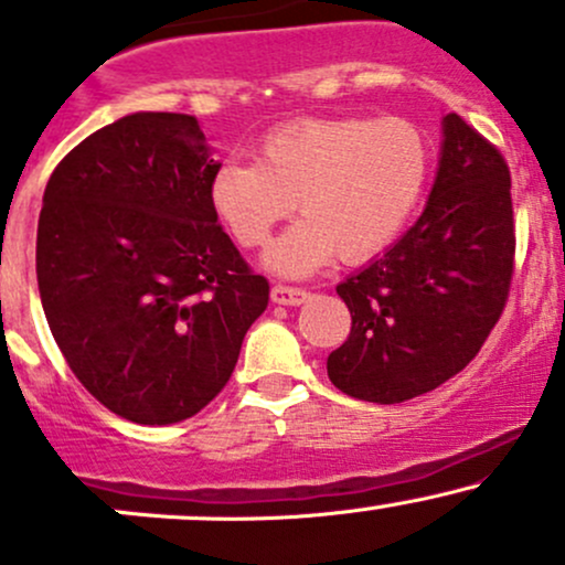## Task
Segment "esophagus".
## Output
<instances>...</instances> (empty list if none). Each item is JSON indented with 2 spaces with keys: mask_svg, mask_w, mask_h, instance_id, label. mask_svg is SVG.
<instances>
[{
  "mask_svg": "<svg viewBox=\"0 0 565 565\" xmlns=\"http://www.w3.org/2000/svg\"><path fill=\"white\" fill-rule=\"evenodd\" d=\"M309 298L311 292H306V289L300 287H287V284H276V287L270 289V300L278 306H300Z\"/></svg>",
  "mask_w": 565,
  "mask_h": 565,
  "instance_id": "esophagus-1",
  "label": "esophagus"
}]
</instances>
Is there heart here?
<instances>
[{"label": "heart", "mask_w": 565, "mask_h": 565, "mask_svg": "<svg viewBox=\"0 0 565 565\" xmlns=\"http://www.w3.org/2000/svg\"><path fill=\"white\" fill-rule=\"evenodd\" d=\"M431 169L429 139L402 117H306L267 130L256 163L224 161L210 204L243 248H262L295 210L303 218L267 250V265L306 276L339 254L383 250L418 207Z\"/></svg>", "instance_id": "obj_1"}]
</instances>
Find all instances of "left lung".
Segmentation results:
<instances>
[{
    "label": "left lung",
    "mask_w": 565,
    "mask_h": 565,
    "mask_svg": "<svg viewBox=\"0 0 565 565\" xmlns=\"http://www.w3.org/2000/svg\"><path fill=\"white\" fill-rule=\"evenodd\" d=\"M514 248L509 163L459 114H446L420 218L335 287L352 328L328 355L330 383L352 398L398 404L459 374L503 315Z\"/></svg>",
    "instance_id": "1"
}]
</instances>
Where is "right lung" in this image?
I'll use <instances>...</instances> for the list:
<instances>
[{"instance_id":"add662e5","label":"right lung","mask_w":565,"mask_h":565,"mask_svg":"<svg viewBox=\"0 0 565 565\" xmlns=\"http://www.w3.org/2000/svg\"><path fill=\"white\" fill-rule=\"evenodd\" d=\"M191 114L136 111L73 147L38 221V289L67 366L145 426L196 415L230 383L270 284L210 204Z\"/></svg>"}]
</instances>
